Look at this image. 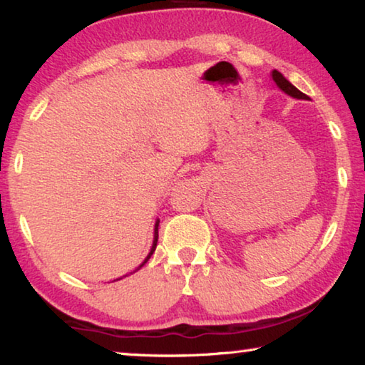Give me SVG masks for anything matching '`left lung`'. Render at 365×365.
<instances>
[{
	"instance_id": "8db88e82",
	"label": "left lung",
	"mask_w": 365,
	"mask_h": 365,
	"mask_svg": "<svg viewBox=\"0 0 365 365\" xmlns=\"http://www.w3.org/2000/svg\"><path fill=\"white\" fill-rule=\"evenodd\" d=\"M271 78H273V81L276 83L277 88L284 92V94L298 98V101H309V97L307 94H303L302 91H298L295 86L289 81V79H286V76H284L282 73H279L277 70H273L271 71Z\"/></svg>"
}]
</instances>
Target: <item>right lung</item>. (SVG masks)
<instances>
[{
  "instance_id": "1",
  "label": "right lung",
  "mask_w": 365,
  "mask_h": 365,
  "mask_svg": "<svg viewBox=\"0 0 365 365\" xmlns=\"http://www.w3.org/2000/svg\"><path fill=\"white\" fill-rule=\"evenodd\" d=\"M158 227H160V220H156V223H155V237H153V244H151V249H150V252H148V255L145 257V260L134 269V273H135V271L140 269V268L143 267V264L150 260V257L153 255V252H155V249H156V244H158ZM119 279H123V277H119ZM119 279H116V281H119Z\"/></svg>"
}]
</instances>
